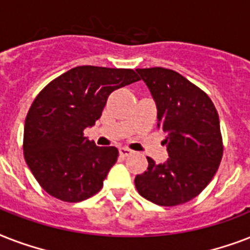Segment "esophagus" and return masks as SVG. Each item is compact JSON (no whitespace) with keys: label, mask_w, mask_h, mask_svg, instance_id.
I'll use <instances>...</instances> for the list:
<instances>
[{"label":"esophagus","mask_w":250,"mask_h":250,"mask_svg":"<svg viewBox=\"0 0 250 250\" xmlns=\"http://www.w3.org/2000/svg\"><path fill=\"white\" fill-rule=\"evenodd\" d=\"M119 154H121L122 157H127L129 156V154H132V150L128 148H125V146H121V148H119Z\"/></svg>","instance_id":"1"}]
</instances>
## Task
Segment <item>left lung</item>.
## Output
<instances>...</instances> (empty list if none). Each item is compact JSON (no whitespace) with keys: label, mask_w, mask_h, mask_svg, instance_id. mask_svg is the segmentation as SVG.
I'll use <instances>...</instances> for the list:
<instances>
[{"label":"left lung","mask_w":250,"mask_h":250,"mask_svg":"<svg viewBox=\"0 0 250 250\" xmlns=\"http://www.w3.org/2000/svg\"><path fill=\"white\" fill-rule=\"evenodd\" d=\"M157 106V128L164 131L168 158L136 175L137 192L161 206L186 204L201 193L223 154L217 109L198 86L168 68H137Z\"/></svg>","instance_id":"1"}]
</instances>
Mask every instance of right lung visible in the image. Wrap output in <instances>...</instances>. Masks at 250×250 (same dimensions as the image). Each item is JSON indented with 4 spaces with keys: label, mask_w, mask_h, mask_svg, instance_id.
I'll return each instance as SVG.
<instances>
[{
    "label": "right lung",
    "mask_w": 250,
    "mask_h": 250,
    "mask_svg": "<svg viewBox=\"0 0 250 250\" xmlns=\"http://www.w3.org/2000/svg\"><path fill=\"white\" fill-rule=\"evenodd\" d=\"M129 68L79 66L37 94L25 118V162L50 196L66 202L92 197L118 158L115 146H97L84 129L101 117L107 97L139 82Z\"/></svg>",
    "instance_id": "right-lung-1"
}]
</instances>
